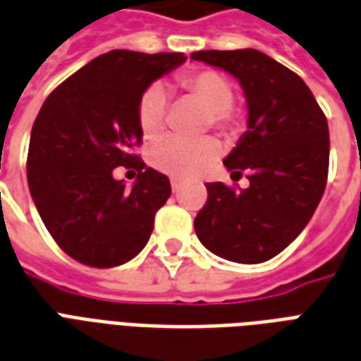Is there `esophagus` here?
<instances>
[{
	"mask_svg": "<svg viewBox=\"0 0 361 361\" xmlns=\"http://www.w3.org/2000/svg\"><path fill=\"white\" fill-rule=\"evenodd\" d=\"M171 188H173V192L180 190V183H178L177 178H173V180H171Z\"/></svg>",
	"mask_w": 361,
	"mask_h": 361,
	"instance_id": "1",
	"label": "esophagus"
}]
</instances>
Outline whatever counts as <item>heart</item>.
<instances>
[{
    "instance_id": "heart-1",
    "label": "heart",
    "mask_w": 361,
    "mask_h": 361,
    "mask_svg": "<svg viewBox=\"0 0 361 361\" xmlns=\"http://www.w3.org/2000/svg\"><path fill=\"white\" fill-rule=\"evenodd\" d=\"M178 84L186 94L196 97L207 107V125L227 134H236L244 125L242 113L236 109L235 86L231 78L215 69H192L178 76ZM165 92L161 86H149L138 104V125L146 138H155L165 126ZM221 154L219 142L206 136L198 140H186L167 136L152 149V165L165 175L175 178H194L209 169Z\"/></svg>"
}]
</instances>
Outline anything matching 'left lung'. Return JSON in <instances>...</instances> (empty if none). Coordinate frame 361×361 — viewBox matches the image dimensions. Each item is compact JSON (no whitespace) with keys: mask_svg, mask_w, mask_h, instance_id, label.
I'll return each mask as SVG.
<instances>
[{"mask_svg":"<svg viewBox=\"0 0 361 361\" xmlns=\"http://www.w3.org/2000/svg\"><path fill=\"white\" fill-rule=\"evenodd\" d=\"M194 61L227 71L248 104V130L223 159L235 190L209 183L194 219L200 242L236 264H262L290 244L312 219L329 173V126L314 94L296 73L257 49L194 51Z\"/></svg>","mask_w":361,"mask_h":361,"instance_id":"1","label":"left lung"}]
</instances>
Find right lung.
I'll list each match as a JSON object with an SVG mask.
<instances>
[{
	"mask_svg": "<svg viewBox=\"0 0 361 361\" xmlns=\"http://www.w3.org/2000/svg\"><path fill=\"white\" fill-rule=\"evenodd\" d=\"M184 54L113 49L55 88L34 121L26 177L36 209L59 248L90 267H117L138 256L154 231L171 183L146 167L138 104ZM123 164L139 173L130 191L112 178Z\"/></svg>",
	"mask_w": 361,
	"mask_h": 361,
	"instance_id": "1",
	"label": "right lung"
}]
</instances>
